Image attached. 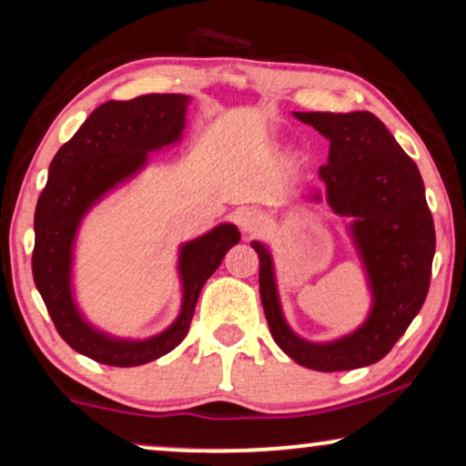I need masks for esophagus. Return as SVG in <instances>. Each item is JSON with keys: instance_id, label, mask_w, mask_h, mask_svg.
Returning a JSON list of instances; mask_svg holds the SVG:
<instances>
[{"instance_id": "34e87169", "label": "esophagus", "mask_w": 466, "mask_h": 466, "mask_svg": "<svg viewBox=\"0 0 466 466\" xmlns=\"http://www.w3.org/2000/svg\"><path fill=\"white\" fill-rule=\"evenodd\" d=\"M238 225L244 235H256L265 228V218L256 210H241L238 214Z\"/></svg>"}]
</instances>
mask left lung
I'll return each mask as SVG.
<instances>
[{"instance_id":"8db88e82","label":"left lung","mask_w":466,"mask_h":466,"mask_svg":"<svg viewBox=\"0 0 466 466\" xmlns=\"http://www.w3.org/2000/svg\"><path fill=\"white\" fill-rule=\"evenodd\" d=\"M329 140L319 167L323 193L339 217H350L349 235L366 271L372 307L350 334L328 342L302 339L283 317L271 249L252 241L260 260L258 283L273 340L288 357L317 372L372 366L389 353L420 311L435 254L433 217L412 157L370 111L294 113Z\"/></svg>"}]
</instances>
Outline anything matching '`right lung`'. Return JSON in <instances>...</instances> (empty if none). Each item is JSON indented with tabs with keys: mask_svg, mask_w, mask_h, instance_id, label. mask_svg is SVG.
Segmentation results:
<instances>
[{
	"mask_svg": "<svg viewBox=\"0 0 466 466\" xmlns=\"http://www.w3.org/2000/svg\"><path fill=\"white\" fill-rule=\"evenodd\" d=\"M188 103L191 96L185 94H147L100 105L54 155L48 183L37 199L33 279L66 345L105 366H143L177 349L191 326L201 288L228 249L239 244L238 227L222 222L180 246V311L164 332L149 339L106 334L86 319L76 302L73 252L86 214L145 170L149 153L180 143Z\"/></svg>",
	"mask_w": 466,
	"mask_h": 466,
	"instance_id": "1",
	"label": "right lung"
}]
</instances>
